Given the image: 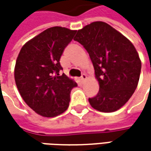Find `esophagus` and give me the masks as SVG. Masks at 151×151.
I'll return each instance as SVG.
<instances>
[{
  "instance_id": "1",
  "label": "esophagus",
  "mask_w": 151,
  "mask_h": 151,
  "mask_svg": "<svg viewBox=\"0 0 151 151\" xmlns=\"http://www.w3.org/2000/svg\"><path fill=\"white\" fill-rule=\"evenodd\" d=\"M87 79V76H86V74H82V76H81V81L83 82L85 81Z\"/></svg>"
}]
</instances>
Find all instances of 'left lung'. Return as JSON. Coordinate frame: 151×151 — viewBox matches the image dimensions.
<instances>
[{"label": "left lung", "mask_w": 151, "mask_h": 151, "mask_svg": "<svg viewBox=\"0 0 151 151\" xmlns=\"http://www.w3.org/2000/svg\"><path fill=\"white\" fill-rule=\"evenodd\" d=\"M74 40L90 55L99 84L97 95L89 98L99 112L112 113L129 100L136 89L141 60L134 44L104 22H94L77 31Z\"/></svg>", "instance_id": "left-lung-1"}]
</instances>
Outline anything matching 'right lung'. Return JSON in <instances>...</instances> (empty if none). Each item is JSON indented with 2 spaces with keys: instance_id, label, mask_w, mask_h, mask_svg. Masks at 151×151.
I'll return each mask as SVG.
<instances>
[{
  "instance_id": "right-lung-1",
  "label": "right lung",
  "mask_w": 151,
  "mask_h": 151,
  "mask_svg": "<svg viewBox=\"0 0 151 151\" xmlns=\"http://www.w3.org/2000/svg\"><path fill=\"white\" fill-rule=\"evenodd\" d=\"M76 30L50 27L27 41L16 61L14 78L21 96L36 113L54 118L69 107L70 91L77 84L65 74L60 60Z\"/></svg>"
}]
</instances>
